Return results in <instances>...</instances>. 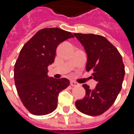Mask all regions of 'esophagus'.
<instances>
[{
    "label": "esophagus",
    "instance_id": "1",
    "mask_svg": "<svg viewBox=\"0 0 134 134\" xmlns=\"http://www.w3.org/2000/svg\"><path fill=\"white\" fill-rule=\"evenodd\" d=\"M70 85L72 86V87H76V86H78L79 84L75 81H71L70 82Z\"/></svg>",
    "mask_w": 134,
    "mask_h": 134
}]
</instances>
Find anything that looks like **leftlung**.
I'll return each mask as SVG.
<instances>
[{
    "label": "left lung",
    "mask_w": 134,
    "mask_h": 134,
    "mask_svg": "<svg viewBox=\"0 0 134 134\" xmlns=\"http://www.w3.org/2000/svg\"><path fill=\"white\" fill-rule=\"evenodd\" d=\"M87 52L86 71L98 84L93 89L82 85L85 96L75 102L76 108L88 115H100L109 109L122 88L125 75L122 57L106 38L93 34H74Z\"/></svg>",
    "instance_id": "left-lung-1"
}]
</instances>
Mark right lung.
<instances>
[{
  "label": "right lung",
  "instance_id": "obj_1",
  "mask_svg": "<svg viewBox=\"0 0 134 134\" xmlns=\"http://www.w3.org/2000/svg\"><path fill=\"white\" fill-rule=\"evenodd\" d=\"M72 37V34L61 29L45 28L37 31L21 50L14 66V81L22 103L34 115L53 112L59 93L69 86L67 79L49 78L47 72L59 44Z\"/></svg>",
  "mask_w": 134,
  "mask_h": 134
}]
</instances>
